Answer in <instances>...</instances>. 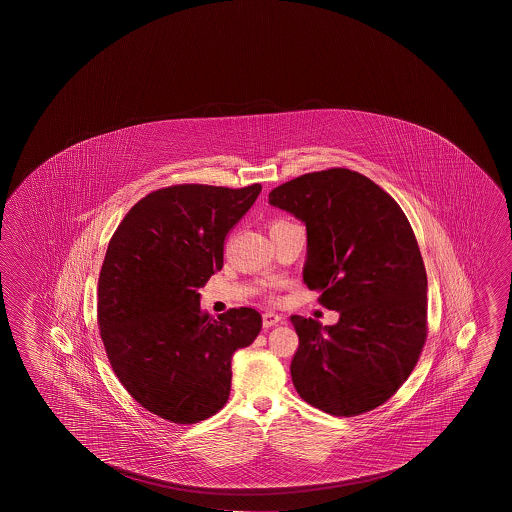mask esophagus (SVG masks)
I'll return each instance as SVG.
<instances>
[{
	"instance_id": "obj_1",
	"label": "esophagus",
	"mask_w": 512,
	"mask_h": 512,
	"mask_svg": "<svg viewBox=\"0 0 512 512\" xmlns=\"http://www.w3.org/2000/svg\"><path fill=\"white\" fill-rule=\"evenodd\" d=\"M278 323H284V318L278 316L275 312H264L262 314V325H264V328L275 327Z\"/></svg>"
}]
</instances>
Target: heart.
I'll return each instance as SVG.
<instances>
[{
    "label": "heart",
    "instance_id": "b5f03b06",
    "mask_svg": "<svg viewBox=\"0 0 512 512\" xmlns=\"http://www.w3.org/2000/svg\"><path fill=\"white\" fill-rule=\"evenodd\" d=\"M284 223H289V221H284V219H278L275 223H271V227H275V225H284Z\"/></svg>",
    "mask_w": 512,
    "mask_h": 512
}]
</instances>
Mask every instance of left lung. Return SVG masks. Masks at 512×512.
Here are the masks:
<instances>
[{
    "label": "left lung",
    "instance_id": "8db88e82",
    "mask_svg": "<svg viewBox=\"0 0 512 512\" xmlns=\"http://www.w3.org/2000/svg\"><path fill=\"white\" fill-rule=\"evenodd\" d=\"M269 203L305 223L303 282L339 312L332 327L291 318L300 337L296 391L332 416L377 409L409 378L427 341V271L409 219L368 176L344 168L293 178Z\"/></svg>",
    "mask_w": 512,
    "mask_h": 512
}]
</instances>
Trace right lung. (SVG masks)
I'll list each match as a JSON object with an SVG mask.
<instances>
[{"label":"right lung","mask_w":512,"mask_h":512,"mask_svg":"<svg viewBox=\"0 0 512 512\" xmlns=\"http://www.w3.org/2000/svg\"><path fill=\"white\" fill-rule=\"evenodd\" d=\"M262 185L180 184L146 194L110 237L98 278V327L119 382L178 425L223 409L232 355L259 336L250 307L210 318L198 289L223 268L228 232Z\"/></svg>","instance_id":"1"}]
</instances>
